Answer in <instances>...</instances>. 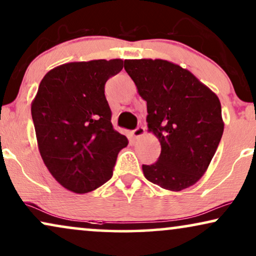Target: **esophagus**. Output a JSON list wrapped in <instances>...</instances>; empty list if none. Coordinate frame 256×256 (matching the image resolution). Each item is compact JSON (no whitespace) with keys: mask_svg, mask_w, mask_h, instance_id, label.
Returning a JSON list of instances; mask_svg holds the SVG:
<instances>
[{"mask_svg":"<svg viewBox=\"0 0 256 256\" xmlns=\"http://www.w3.org/2000/svg\"><path fill=\"white\" fill-rule=\"evenodd\" d=\"M144 134H145V128L143 126H138L136 130L132 131V136H134L136 139H138L139 137H142V136H144Z\"/></svg>","mask_w":256,"mask_h":256,"instance_id":"34e87169","label":"esophagus"}]
</instances>
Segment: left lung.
<instances>
[{"mask_svg":"<svg viewBox=\"0 0 256 256\" xmlns=\"http://www.w3.org/2000/svg\"><path fill=\"white\" fill-rule=\"evenodd\" d=\"M124 68L146 102L148 131L160 143V156L143 166L145 178L180 192L208 169L224 122L218 96L194 74L162 59L125 60Z\"/></svg>","mask_w":256,"mask_h":256,"instance_id":"obj_1","label":"left lung"}]
</instances>
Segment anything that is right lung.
<instances>
[{
	"mask_svg": "<svg viewBox=\"0 0 256 256\" xmlns=\"http://www.w3.org/2000/svg\"><path fill=\"white\" fill-rule=\"evenodd\" d=\"M122 66V59L60 64L44 76L32 102L42 160L70 192L86 194L108 182L128 143L113 128L104 90Z\"/></svg>",
	"mask_w": 256,
	"mask_h": 256,
	"instance_id": "right-lung-1",
	"label": "right lung"
}]
</instances>
